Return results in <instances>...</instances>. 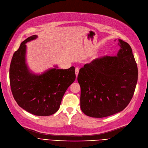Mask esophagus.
I'll list each match as a JSON object with an SVG mask.
<instances>
[{"label": "esophagus", "instance_id": "esophagus-1", "mask_svg": "<svg viewBox=\"0 0 148 148\" xmlns=\"http://www.w3.org/2000/svg\"><path fill=\"white\" fill-rule=\"evenodd\" d=\"M79 72V68H77V67H76V68H75V73L76 77H77Z\"/></svg>", "mask_w": 148, "mask_h": 148}]
</instances>
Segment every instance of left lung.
<instances>
[{"label": "left lung", "mask_w": 148, "mask_h": 148, "mask_svg": "<svg viewBox=\"0 0 148 148\" xmlns=\"http://www.w3.org/2000/svg\"><path fill=\"white\" fill-rule=\"evenodd\" d=\"M117 56L93 60L80 69V108L88 116L101 118L123 110L134 94L137 64L131 47L118 39Z\"/></svg>", "instance_id": "1"}]
</instances>
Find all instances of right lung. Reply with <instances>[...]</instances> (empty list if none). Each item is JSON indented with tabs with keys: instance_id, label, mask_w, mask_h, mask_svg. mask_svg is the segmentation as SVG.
<instances>
[{
	"instance_id": "right-lung-1",
	"label": "right lung",
	"mask_w": 148,
	"mask_h": 148,
	"mask_svg": "<svg viewBox=\"0 0 148 148\" xmlns=\"http://www.w3.org/2000/svg\"><path fill=\"white\" fill-rule=\"evenodd\" d=\"M37 37L34 35L27 38L14 53L10 66V83L19 106L34 115L49 116L58 110L66 90L75 80V68L60 69L56 66L41 74L32 73L26 63V44Z\"/></svg>"
}]
</instances>
